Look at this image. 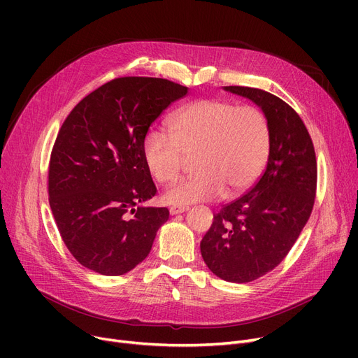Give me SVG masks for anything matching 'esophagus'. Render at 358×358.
<instances>
[{"mask_svg":"<svg viewBox=\"0 0 358 358\" xmlns=\"http://www.w3.org/2000/svg\"><path fill=\"white\" fill-rule=\"evenodd\" d=\"M187 210H189L187 206H173V208H169V213H171V215H180V213H184Z\"/></svg>","mask_w":358,"mask_h":358,"instance_id":"34e87169","label":"esophagus"}]
</instances>
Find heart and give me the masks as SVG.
Returning <instances> with one entry per match:
<instances>
[{
	"mask_svg": "<svg viewBox=\"0 0 358 358\" xmlns=\"http://www.w3.org/2000/svg\"><path fill=\"white\" fill-rule=\"evenodd\" d=\"M169 138L148 130L142 157L159 184L177 180L184 158H193L194 176L164 193L168 204L208 201L236 196L257 182L268 162L271 127L264 111L254 106L203 99L182 106L168 120Z\"/></svg>",
	"mask_w": 358,
	"mask_h": 358,
	"instance_id": "obj_1",
	"label": "heart"
}]
</instances>
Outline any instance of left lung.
Masks as SVG:
<instances>
[{
	"label": "left lung",
	"instance_id": "1",
	"mask_svg": "<svg viewBox=\"0 0 358 358\" xmlns=\"http://www.w3.org/2000/svg\"><path fill=\"white\" fill-rule=\"evenodd\" d=\"M252 100L271 127L266 171L251 190L224 204L200 242L209 270L232 283H250L286 258L312 213L317 166L309 131L297 113L273 94L224 87Z\"/></svg>",
	"mask_w": 358,
	"mask_h": 358
}]
</instances>
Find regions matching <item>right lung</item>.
I'll return each mask as SVG.
<instances>
[{
	"instance_id": "obj_1",
	"label": "right lung",
	"mask_w": 358,
	"mask_h": 358,
	"mask_svg": "<svg viewBox=\"0 0 358 358\" xmlns=\"http://www.w3.org/2000/svg\"><path fill=\"white\" fill-rule=\"evenodd\" d=\"M189 88L164 78L122 77L72 108L49 162V204L66 248L81 266L122 275L142 262L166 208H136L157 187L142 157L149 126Z\"/></svg>"
}]
</instances>
